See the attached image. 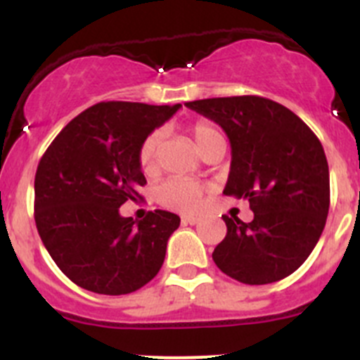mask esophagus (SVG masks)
I'll return each instance as SVG.
<instances>
[{"label": "esophagus", "mask_w": 360, "mask_h": 360, "mask_svg": "<svg viewBox=\"0 0 360 360\" xmlns=\"http://www.w3.org/2000/svg\"><path fill=\"white\" fill-rule=\"evenodd\" d=\"M181 221H183V224H198L202 219L197 216H183L181 217Z\"/></svg>", "instance_id": "1"}]
</instances>
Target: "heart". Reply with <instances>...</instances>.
I'll return each mask as SVG.
<instances>
[{
  "mask_svg": "<svg viewBox=\"0 0 360 360\" xmlns=\"http://www.w3.org/2000/svg\"><path fill=\"white\" fill-rule=\"evenodd\" d=\"M190 132L202 155L214 144L224 143L223 132L209 120L193 122L190 125ZM162 141V130H153L141 143L139 151H137V163L144 174H153L158 169ZM203 193H205V186L202 183L186 179V177H170L165 183L160 184L157 198L162 205L169 207V209L181 210V212H195L202 207Z\"/></svg>",
  "mask_w": 360,
  "mask_h": 360,
  "instance_id": "obj_1",
  "label": "heart"
}]
</instances>
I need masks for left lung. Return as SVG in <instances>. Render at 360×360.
Wrapping results in <instances>:
<instances>
[{"instance_id":"1","label":"left lung","mask_w":360,"mask_h":360,"mask_svg":"<svg viewBox=\"0 0 360 360\" xmlns=\"http://www.w3.org/2000/svg\"><path fill=\"white\" fill-rule=\"evenodd\" d=\"M223 127L231 144L228 197L249 200L254 219L223 216L212 259L242 284L285 278L317 245L329 212V167L319 137L291 110L259 96L186 103Z\"/></svg>"}]
</instances>
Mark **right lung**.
Returning <instances> with one entry per match:
<instances>
[{"label": "right lung", "mask_w": 360, "mask_h": 360, "mask_svg": "<svg viewBox=\"0 0 360 360\" xmlns=\"http://www.w3.org/2000/svg\"><path fill=\"white\" fill-rule=\"evenodd\" d=\"M179 108L94 104L57 134L39 160L36 228L60 271L79 288L129 294L162 268L179 216L157 209L136 223L120 216V207L141 198L137 188L146 184L137 163L143 139Z\"/></svg>", "instance_id": "right-lung-1"}]
</instances>
